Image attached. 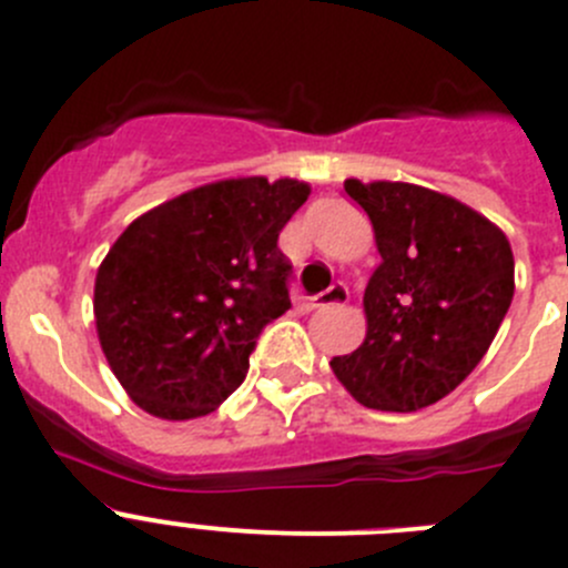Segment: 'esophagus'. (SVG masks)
<instances>
[{
    "instance_id": "34e87169",
    "label": "esophagus",
    "mask_w": 568,
    "mask_h": 568,
    "mask_svg": "<svg viewBox=\"0 0 568 568\" xmlns=\"http://www.w3.org/2000/svg\"><path fill=\"white\" fill-rule=\"evenodd\" d=\"M346 302H349V288L338 283V285H329V288L322 291L318 296H313L311 307H316V311H324V307L346 305Z\"/></svg>"
}]
</instances>
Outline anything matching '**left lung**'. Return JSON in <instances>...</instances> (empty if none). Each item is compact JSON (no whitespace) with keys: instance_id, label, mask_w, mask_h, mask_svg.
I'll list each match as a JSON object with an SVG mask.
<instances>
[{"instance_id":"obj_1","label":"left lung","mask_w":568,"mask_h":568,"mask_svg":"<svg viewBox=\"0 0 568 568\" xmlns=\"http://www.w3.org/2000/svg\"><path fill=\"white\" fill-rule=\"evenodd\" d=\"M344 191L372 219L383 263L363 294L366 341L329 366L361 405L418 410L488 352L514 300V252L503 230L438 191L361 180Z\"/></svg>"}]
</instances>
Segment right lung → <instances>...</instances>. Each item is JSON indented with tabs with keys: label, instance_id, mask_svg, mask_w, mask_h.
<instances>
[{
	"label": "right lung",
	"instance_id": "obj_1",
	"mask_svg": "<svg viewBox=\"0 0 568 568\" xmlns=\"http://www.w3.org/2000/svg\"><path fill=\"white\" fill-rule=\"evenodd\" d=\"M307 194L300 180H222L138 216L110 246L93 316L138 407L183 422L244 383L263 327L291 307L277 239Z\"/></svg>",
	"mask_w": 568,
	"mask_h": 568
}]
</instances>
